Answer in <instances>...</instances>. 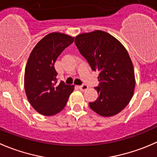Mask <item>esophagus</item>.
<instances>
[{
    "label": "esophagus",
    "instance_id": "esophagus-1",
    "mask_svg": "<svg viewBox=\"0 0 157 157\" xmlns=\"http://www.w3.org/2000/svg\"><path fill=\"white\" fill-rule=\"evenodd\" d=\"M78 87H79V89H80L81 91H84V90H86L88 89V86H87V85H86V84L80 85V86H79Z\"/></svg>",
    "mask_w": 157,
    "mask_h": 157
}]
</instances>
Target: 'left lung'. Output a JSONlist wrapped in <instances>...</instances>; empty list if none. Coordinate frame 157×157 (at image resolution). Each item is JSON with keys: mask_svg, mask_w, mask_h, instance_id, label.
<instances>
[{"mask_svg": "<svg viewBox=\"0 0 157 157\" xmlns=\"http://www.w3.org/2000/svg\"><path fill=\"white\" fill-rule=\"evenodd\" d=\"M75 44L91 69L98 71L99 97L89 103L91 109L103 117L117 114L130 103L135 87L133 63L128 52L114 36L102 30L75 37Z\"/></svg>", "mask_w": 157, "mask_h": 157, "instance_id": "obj_1", "label": "left lung"}]
</instances>
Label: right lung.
Here are the masks:
<instances>
[{"label":"right lung","instance_id":"obj_1","mask_svg":"<svg viewBox=\"0 0 157 157\" xmlns=\"http://www.w3.org/2000/svg\"><path fill=\"white\" fill-rule=\"evenodd\" d=\"M74 37L51 33L36 44L27 60L24 88L30 105L39 113L53 116L66 106L74 86L57 83L54 63L62 51L74 42Z\"/></svg>","mask_w":157,"mask_h":157}]
</instances>
